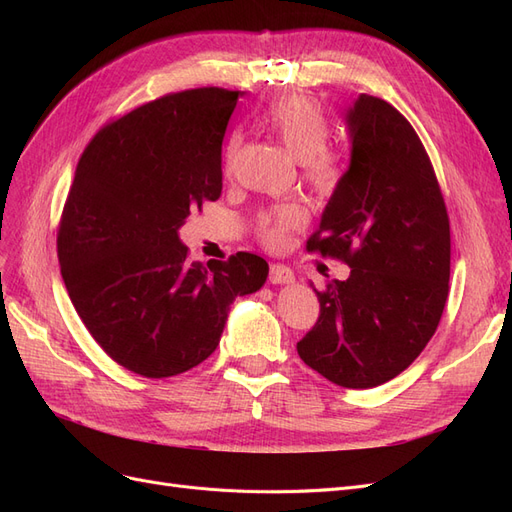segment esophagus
<instances>
[{
    "label": "esophagus",
    "instance_id": "34e87169",
    "mask_svg": "<svg viewBox=\"0 0 512 512\" xmlns=\"http://www.w3.org/2000/svg\"><path fill=\"white\" fill-rule=\"evenodd\" d=\"M269 282L271 284H292L294 273L284 265H271L269 269Z\"/></svg>",
    "mask_w": 512,
    "mask_h": 512
}]
</instances>
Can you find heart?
<instances>
[{
    "label": "heart",
    "instance_id": "b5f03b06",
    "mask_svg": "<svg viewBox=\"0 0 512 512\" xmlns=\"http://www.w3.org/2000/svg\"><path fill=\"white\" fill-rule=\"evenodd\" d=\"M265 126L275 134L292 158L303 162L305 177L314 190L331 194L344 177V160L337 151L324 147L329 141V119L322 106L309 96L288 94L275 100L265 113ZM239 149V138L232 136L226 145V168H230ZM305 213L299 205L277 207L260 215L258 235L271 247L282 245L292 228L301 226Z\"/></svg>",
    "mask_w": 512,
    "mask_h": 512
}]
</instances>
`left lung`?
Masks as SVG:
<instances>
[{
    "instance_id": "1",
    "label": "left lung",
    "mask_w": 512,
    "mask_h": 512,
    "mask_svg": "<svg viewBox=\"0 0 512 512\" xmlns=\"http://www.w3.org/2000/svg\"><path fill=\"white\" fill-rule=\"evenodd\" d=\"M350 164L307 241L342 258L348 280L316 292L320 316L299 356L346 389L399 376L436 333L451 277V226L427 151L408 119L361 94L346 113Z\"/></svg>"
}]
</instances>
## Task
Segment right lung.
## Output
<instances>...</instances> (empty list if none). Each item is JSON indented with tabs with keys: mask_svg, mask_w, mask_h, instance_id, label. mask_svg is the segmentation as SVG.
Wrapping results in <instances>:
<instances>
[{
	"mask_svg": "<svg viewBox=\"0 0 512 512\" xmlns=\"http://www.w3.org/2000/svg\"><path fill=\"white\" fill-rule=\"evenodd\" d=\"M241 91L200 87L100 130L76 166L57 232L70 301L102 350L168 378L218 348L230 305L267 282L265 258L188 260L179 228L222 194V141Z\"/></svg>",
	"mask_w": 512,
	"mask_h": 512,
	"instance_id": "obj_1",
	"label": "right lung"
}]
</instances>
